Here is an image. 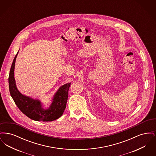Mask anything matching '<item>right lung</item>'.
<instances>
[{"mask_svg": "<svg viewBox=\"0 0 156 156\" xmlns=\"http://www.w3.org/2000/svg\"><path fill=\"white\" fill-rule=\"evenodd\" d=\"M17 54L18 52L13 59L9 76V91L15 104L26 116L34 120L51 122L59 118L66 108L68 90L71 83H68L61 87L52 99L50 107L48 109H44L38 100L23 95L16 88L14 69Z\"/></svg>", "mask_w": 156, "mask_h": 156, "instance_id": "right-lung-1", "label": "right lung"}]
</instances>
